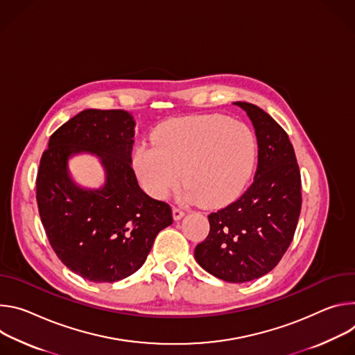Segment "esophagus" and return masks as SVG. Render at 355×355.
<instances>
[{
  "label": "esophagus",
  "instance_id": "esophagus-1",
  "mask_svg": "<svg viewBox=\"0 0 355 355\" xmlns=\"http://www.w3.org/2000/svg\"><path fill=\"white\" fill-rule=\"evenodd\" d=\"M172 214H173V218H175V220H180V218L184 216V211H183L180 207H173Z\"/></svg>",
  "mask_w": 355,
  "mask_h": 355
}]
</instances>
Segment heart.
<instances>
[{"instance_id":"obj_1","label":"heart","mask_w":355,"mask_h":355,"mask_svg":"<svg viewBox=\"0 0 355 355\" xmlns=\"http://www.w3.org/2000/svg\"><path fill=\"white\" fill-rule=\"evenodd\" d=\"M153 145L141 144L132 165L144 190L164 199L186 186L191 202L220 206L237 194L258 161V139L244 123L223 114H200L166 121L152 135Z\"/></svg>"}]
</instances>
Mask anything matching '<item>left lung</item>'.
Wrapping results in <instances>:
<instances>
[{
	"label": "left lung",
	"instance_id": "1",
	"mask_svg": "<svg viewBox=\"0 0 355 355\" xmlns=\"http://www.w3.org/2000/svg\"><path fill=\"white\" fill-rule=\"evenodd\" d=\"M250 116L258 139L252 184L231 205L209 214L210 232L194 258L216 278L243 284L270 272L285 255L302 209V180L285 130L251 103H234Z\"/></svg>",
	"mask_w": 355,
	"mask_h": 355
}]
</instances>
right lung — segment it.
<instances>
[{"label": "right lung", "mask_w": 355, "mask_h": 355, "mask_svg": "<svg viewBox=\"0 0 355 355\" xmlns=\"http://www.w3.org/2000/svg\"><path fill=\"white\" fill-rule=\"evenodd\" d=\"M135 121L124 110H85L49 138L36 178V202L58 258L92 282H116L138 270L161 230L173 223L171 206L139 187L132 169ZM89 151L106 171L101 189L69 178L71 154Z\"/></svg>", "instance_id": "add662e5"}]
</instances>
